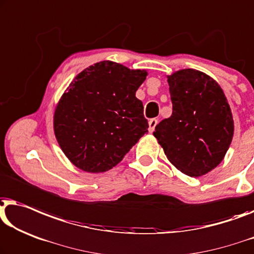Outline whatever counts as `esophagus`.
<instances>
[{
    "instance_id": "obj_1",
    "label": "esophagus",
    "mask_w": 254,
    "mask_h": 254,
    "mask_svg": "<svg viewBox=\"0 0 254 254\" xmlns=\"http://www.w3.org/2000/svg\"><path fill=\"white\" fill-rule=\"evenodd\" d=\"M157 124H158V119H156V118H152L149 120V131L150 133H152V131L154 130V127H156Z\"/></svg>"
}]
</instances>
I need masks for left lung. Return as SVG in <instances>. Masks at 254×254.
<instances>
[{
	"label": "left lung",
	"mask_w": 254,
	"mask_h": 254,
	"mask_svg": "<svg viewBox=\"0 0 254 254\" xmlns=\"http://www.w3.org/2000/svg\"><path fill=\"white\" fill-rule=\"evenodd\" d=\"M173 112L153 131L168 160L185 174L200 176L221 163L234 135L227 98L203 72L181 69L167 78Z\"/></svg>",
	"instance_id": "1"
}]
</instances>
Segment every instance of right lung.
<instances>
[{
	"label": "right lung",
	"mask_w": 254,
	"mask_h": 254,
	"mask_svg": "<svg viewBox=\"0 0 254 254\" xmlns=\"http://www.w3.org/2000/svg\"><path fill=\"white\" fill-rule=\"evenodd\" d=\"M146 74L104 61L69 84L55 111L54 129L76 167L90 173L111 170L148 133L143 103L135 96Z\"/></svg>",
	"instance_id": "obj_1"
}]
</instances>
